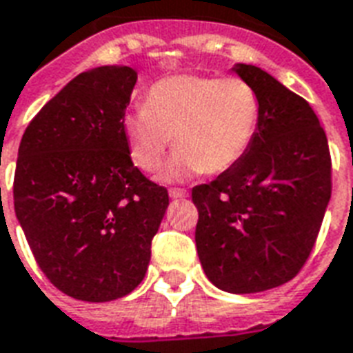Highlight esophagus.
Wrapping results in <instances>:
<instances>
[{"label":"esophagus","mask_w":353,"mask_h":353,"mask_svg":"<svg viewBox=\"0 0 353 353\" xmlns=\"http://www.w3.org/2000/svg\"><path fill=\"white\" fill-rule=\"evenodd\" d=\"M168 194H170V198H187L188 196V192L187 190H185V188H170V190H168Z\"/></svg>","instance_id":"obj_1"}]
</instances>
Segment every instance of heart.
I'll return each instance as SVG.
<instances>
[{"label": "heart", "instance_id": "b5f03b06", "mask_svg": "<svg viewBox=\"0 0 353 353\" xmlns=\"http://www.w3.org/2000/svg\"><path fill=\"white\" fill-rule=\"evenodd\" d=\"M259 122V94L246 79L177 74L155 81L122 128L129 155L146 174L163 168L174 142L166 179H185L233 168L250 152Z\"/></svg>", "mask_w": 353, "mask_h": 353}]
</instances>
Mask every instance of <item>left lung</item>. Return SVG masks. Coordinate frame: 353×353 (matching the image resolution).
Listing matches in <instances>:
<instances>
[{
    "instance_id": "1",
    "label": "left lung",
    "mask_w": 353,
    "mask_h": 353,
    "mask_svg": "<svg viewBox=\"0 0 353 353\" xmlns=\"http://www.w3.org/2000/svg\"><path fill=\"white\" fill-rule=\"evenodd\" d=\"M233 70L259 94V131L242 161L192 188L196 248L219 289L252 294L305 265L332 198V157L305 99L257 66Z\"/></svg>"
}]
</instances>
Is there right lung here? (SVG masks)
I'll return each mask as SVG.
<instances>
[{
    "label": "right lung",
    "instance_id": "add662e5",
    "mask_svg": "<svg viewBox=\"0 0 353 353\" xmlns=\"http://www.w3.org/2000/svg\"><path fill=\"white\" fill-rule=\"evenodd\" d=\"M129 66L83 72L29 122L18 148L14 211L46 278L83 302H111L146 276L168 190L131 161L122 120Z\"/></svg>",
    "mask_w": 353,
    "mask_h": 353
}]
</instances>
